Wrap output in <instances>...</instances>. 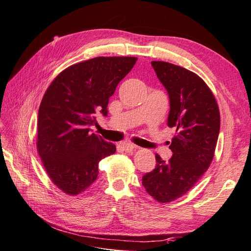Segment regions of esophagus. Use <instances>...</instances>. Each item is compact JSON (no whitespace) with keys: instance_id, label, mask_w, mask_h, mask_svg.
<instances>
[{"instance_id":"esophagus-1","label":"esophagus","mask_w":251,"mask_h":251,"mask_svg":"<svg viewBox=\"0 0 251 251\" xmlns=\"http://www.w3.org/2000/svg\"><path fill=\"white\" fill-rule=\"evenodd\" d=\"M121 147H122V149L126 151V152H131V151H134L135 149L138 148V147H136L135 145H132V144H129V142H124V144L121 145Z\"/></svg>"}]
</instances>
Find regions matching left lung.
<instances>
[{
	"mask_svg": "<svg viewBox=\"0 0 251 251\" xmlns=\"http://www.w3.org/2000/svg\"><path fill=\"white\" fill-rule=\"evenodd\" d=\"M170 97L168 125L176 134L165 162L155 154L156 166L142 176V185L161 203L184 196L202 177L213 160L220 132V111L212 91L193 72L174 64L151 62Z\"/></svg>",
	"mask_w": 251,
	"mask_h": 251,
	"instance_id": "8db88e82",
	"label": "left lung"
}]
</instances>
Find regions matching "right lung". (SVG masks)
I'll list each match as a JSON object with an SVG mask.
<instances>
[{"label":"right lung","instance_id":"right-lung-1","mask_svg":"<svg viewBox=\"0 0 251 251\" xmlns=\"http://www.w3.org/2000/svg\"><path fill=\"white\" fill-rule=\"evenodd\" d=\"M137 57L99 56L67 67L54 78L38 114L37 149L49 177L64 193L85 191L99 174V162L115 145L89 134L97 112L107 115V103Z\"/></svg>","mask_w":251,"mask_h":251}]
</instances>
